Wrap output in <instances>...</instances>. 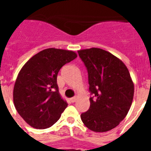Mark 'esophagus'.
I'll use <instances>...</instances> for the list:
<instances>
[{
    "label": "esophagus",
    "instance_id": "34e87169",
    "mask_svg": "<svg viewBox=\"0 0 151 151\" xmlns=\"http://www.w3.org/2000/svg\"><path fill=\"white\" fill-rule=\"evenodd\" d=\"M76 100H77V96L72 97V98H70V101L71 103H74Z\"/></svg>",
    "mask_w": 151,
    "mask_h": 151
}]
</instances>
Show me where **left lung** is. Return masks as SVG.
<instances>
[{"instance_id":"left-lung-1","label":"left lung","mask_w":151,"mask_h":151,"mask_svg":"<svg viewBox=\"0 0 151 151\" xmlns=\"http://www.w3.org/2000/svg\"><path fill=\"white\" fill-rule=\"evenodd\" d=\"M88 74L90 107L81 115L88 129L104 132L114 129L126 117L134 96V84L127 66L101 48L78 51Z\"/></svg>"}]
</instances>
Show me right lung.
<instances>
[{"instance_id": "obj_1", "label": "right lung", "mask_w": 151, "mask_h": 151, "mask_svg": "<svg viewBox=\"0 0 151 151\" xmlns=\"http://www.w3.org/2000/svg\"><path fill=\"white\" fill-rule=\"evenodd\" d=\"M77 56L73 51L47 48L22 66L14 85L13 101L19 114L29 125L48 129L59 119L67 103L59 94L57 75L62 66Z\"/></svg>"}]
</instances>
